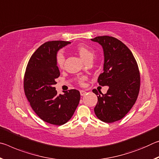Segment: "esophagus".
<instances>
[{"mask_svg":"<svg viewBox=\"0 0 159 159\" xmlns=\"http://www.w3.org/2000/svg\"><path fill=\"white\" fill-rule=\"evenodd\" d=\"M80 95H81V96H84L86 94V92L85 90H80Z\"/></svg>","mask_w":159,"mask_h":159,"instance_id":"34e87169","label":"esophagus"}]
</instances>
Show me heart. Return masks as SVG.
<instances>
[{
	"instance_id": "obj_1",
	"label": "heart",
	"mask_w": 159,
	"mask_h": 159,
	"mask_svg": "<svg viewBox=\"0 0 159 159\" xmlns=\"http://www.w3.org/2000/svg\"><path fill=\"white\" fill-rule=\"evenodd\" d=\"M76 51L84 61L92 60L93 58L94 54H95V52H94L92 48L85 44H79V45H77L76 48ZM64 60H65V58H64V53L60 51V52H59L57 54V56H56V64H57V65L60 68H61L64 66ZM85 80V77L83 76L79 78L78 81H79L80 85H83L84 84Z\"/></svg>"
}]
</instances>
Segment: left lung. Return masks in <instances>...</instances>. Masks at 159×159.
I'll use <instances>...</instances> for the list:
<instances>
[{
	"label": "left lung",
	"mask_w": 159,
	"mask_h": 159,
	"mask_svg": "<svg viewBox=\"0 0 159 159\" xmlns=\"http://www.w3.org/2000/svg\"><path fill=\"white\" fill-rule=\"evenodd\" d=\"M91 41L100 44L104 51V71L98 82L99 85L109 86L104 95L93 90L98 95L94 111L102 121H117L128 114L138 99L140 88L138 63L130 49L114 37L98 36Z\"/></svg>",
	"instance_id": "8db88e82"
}]
</instances>
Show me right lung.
Segmentation results:
<instances>
[{
  "label": "right lung",
  "instance_id": "1",
  "mask_svg": "<svg viewBox=\"0 0 159 159\" xmlns=\"http://www.w3.org/2000/svg\"><path fill=\"white\" fill-rule=\"evenodd\" d=\"M69 41H48L35 51L24 78V90L32 109L43 120L61 125L72 117L80 101V92L72 89L57 95L54 87L60 73L56 64L57 51Z\"/></svg>",
  "mask_w": 159,
  "mask_h": 159
}]
</instances>
